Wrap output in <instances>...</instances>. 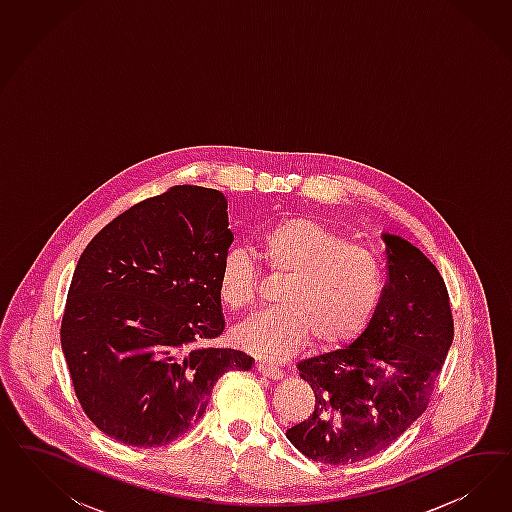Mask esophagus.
Here are the masks:
<instances>
[{"mask_svg":"<svg viewBox=\"0 0 512 512\" xmlns=\"http://www.w3.org/2000/svg\"><path fill=\"white\" fill-rule=\"evenodd\" d=\"M257 372L263 373V375L270 377V379H281L283 377V370H279L278 366L264 364V362L257 364Z\"/></svg>","mask_w":512,"mask_h":512,"instance_id":"obj_1","label":"esophagus"}]
</instances>
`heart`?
I'll list each match as a JSON object with an SVG mask.
<instances>
[{
  "instance_id": "b5f03b06",
  "label": "heart",
  "mask_w": 512,
  "mask_h": 512,
  "mask_svg": "<svg viewBox=\"0 0 512 512\" xmlns=\"http://www.w3.org/2000/svg\"><path fill=\"white\" fill-rule=\"evenodd\" d=\"M259 251L268 270L285 279L278 308L259 311L234 328L238 347L255 357L283 360L311 336L323 347H336L370 325L385 293V268L370 249L349 244L319 221L293 217L266 229ZM257 285L259 272L248 253L229 249L217 276L223 304L248 308Z\"/></svg>"
}]
</instances>
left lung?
<instances>
[{
	"mask_svg": "<svg viewBox=\"0 0 512 512\" xmlns=\"http://www.w3.org/2000/svg\"><path fill=\"white\" fill-rule=\"evenodd\" d=\"M381 236L388 279L370 325L351 345L298 362L315 409L287 439L321 464H355L392 445L426 411L454 338L437 268L402 236Z\"/></svg>",
	"mask_w": 512,
	"mask_h": 512,
	"instance_id": "1",
	"label": "left lung"
}]
</instances>
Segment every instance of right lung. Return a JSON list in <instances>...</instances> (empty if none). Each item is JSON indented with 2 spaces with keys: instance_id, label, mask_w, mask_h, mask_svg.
<instances>
[{
  "instance_id": "right-lung-1",
  "label": "right lung",
  "mask_w": 512,
  "mask_h": 512,
  "mask_svg": "<svg viewBox=\"0 0 512 512\" xmlns=\"http://www.w3.org/2000/svg\"><path fill=\"white\" fill-rule=\"evenodd\" d=\"M227 199L174 186L114 217L78 259L62 349L88 419L131 447H163L201 419L217 379L253 358L223 334L217 276L233 244Z\"/></svg>"
}]
</instances>
